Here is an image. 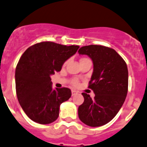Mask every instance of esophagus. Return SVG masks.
<instances>
[{
  "label": "esophagus",
  "mask_w": 147,
  "mask_h": 147,
  "mask_svg": "<svg viewBox=\"0 0 147 147\" xmlns=\"http://www.w3.org/2000/svg\"><path fill=\"white\" fill-rule=\"evenodd\" d=\"M77 94H78V92H77V91H75V90H72V96L77 95Z\"/></svg>",
  "instance_id": "obj_1"
}]
</instances>
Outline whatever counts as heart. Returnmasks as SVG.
Instances as JSON below:
<instances>
[{"instance_id":"b5f03b06","label":"heart","mask_w":147,"mask_h":147,"mask_svg":"<svg viewBox=\"0 0 147 147\" xmlns=\"http://www.w3.org/2000/svg\"><path fill=\"white\" fill-rule=\"evenodd\" d=\"M88 59H89L87 57H82V59H80V62L81 61L88 60ZM66 63L67 62H65V65H66ZM71 83H72V85H74V86H77V85L79 84V80H78V79H77V78H74V79H72V80H71Z\"/></svg>"}]
</instances>
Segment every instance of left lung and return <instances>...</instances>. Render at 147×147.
Segmentation results:
<instances>
[{
	"label": "left lung",
	"mask_w": 147,
	"mask_h": 147,
	"mask_svg": "<svg viewBox=\"0 0 147 147\" xmlns=\"http://www.w3.org/2000/svg\"><path fill=\"white\" fill-rule=\"evenodd\" d=\"M80 55H86L93 62V72L88 88L94 98L82 92L84 102L78 108L81 121L92 127L101 126L116 116L128 92L129 72L123 58L113 49L101 45L81 47Z\"/></svg>",
	"instance_id": "1"
}]
</instances>
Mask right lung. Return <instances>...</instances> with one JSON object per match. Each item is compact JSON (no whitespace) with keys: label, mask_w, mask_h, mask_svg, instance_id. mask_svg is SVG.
Returning <instances> with one entry per match:
<instances>
[{"label":"right lung","mask_w":147,"mask_h":147,"mask_svg":"<svg viewBox=\"0 0 147 147\" xmlns=\"http://www.w3.org/2000/svg\"><path fill=\"white\" fill-rule=\"evenodd\" d=\"M79 47L43 42L28 47L21 57L16 68V91L21 108L33 121L48 124L57 119L60 104L72 92L67 88L53 89L50 76L59 72Z\"/></svg>","instance_id":"obj_1"}]
</instances>
